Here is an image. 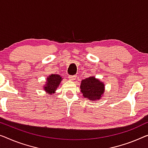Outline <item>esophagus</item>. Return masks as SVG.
<instances>
[{
	"instance_id": "1",
	"label": "esophagus",
	"mask_w": 148,
	"mask_h": 148,
	"mask_svg": "<svg viewBox=\"0 0 148 148\" xmlns=\"http://www.w3.org/2000/svg\"><path fill=\"white\" fill-rule=\"evenodd\" d=\"M76 75H72V76H69V77H68V78H69V79L70 80H75L76 79Z\"/></svg>"
}]
</instances>
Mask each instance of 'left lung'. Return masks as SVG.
I'll return each mask as SVG.
<instances>
[{
    "instance_id": "obj_1",
    "label": "left lung",
    "mask_w": 148,
    "mask_h": 148,
    "mask_svg": "<svg viewBox=\"0 0 148 148\" xmlns=\"http://www.w3.org/2000/svg\"><path fill=\"white\" fill-rule=\"evenodd\" d=\"M80 88L84 98L91 102L102 98L105 91L104 83L92 76L82 80Z\"/></svg>"
}]
</instances>
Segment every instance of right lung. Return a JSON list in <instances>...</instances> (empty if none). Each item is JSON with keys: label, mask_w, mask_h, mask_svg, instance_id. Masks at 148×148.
I'll list each match as a JSON object with an SVG mask.
<instances>
[{"label": "right lung", "mask_w": 148, "mask_h": 148, "mask_svg": "<svg viewBox=\"0 0 148 148\" xmlns=\"http://www.w3.org/2000/svg\"><path fill=\"white\" fill-rule=\"evenodd\" d=\"M62 80L63 78L59 74L49 75L46 78L45 84L43 86L44 90L50 95L54 94Z\"/></svg>", "instance_id": "obj_1"}]
</instances>
